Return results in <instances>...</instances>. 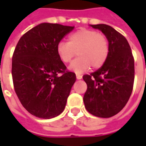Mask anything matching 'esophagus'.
<instances>
[{
    "instance_id": "34e87169",
    "label": "esophagus",
    "mask_w": 146,
    "mask_h": 146,
    "mask_svg": "<svg viewBox=\"0 0 146 146\" xmlns=\"http://www.w3.org/2000/svg\"><path fill=\"white\" fill-rule=\"evenodd\" d=\"M76 79L77 80H81L82 76H80V75H76Z\"/></svg>"
}]
</instances>
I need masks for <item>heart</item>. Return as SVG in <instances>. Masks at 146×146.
Here are the masks:
<instances>
[{
  "mask_svg": "<svg viewBox=\"0 0 146 146\" xmlns=\"http://www.w3.org/2000/svg\"><path fill=\"white\" fill-rule=\"evenodd\" d=\"M78 54L70 65V70L76 74H81L90 69L100 68L106 62L109 53V44L103 34L90 29H81L70 34L67 42L60 41L56 46V53L62 63H69Z\"/></svg>",
  "mask_w": 146,
  "mask_h": 146,
  "instance_id": "b5f03b06",
  "label": "heart"
}]
</instances>
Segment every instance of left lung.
<instances>
[{"instance_id":"left-lung-1","label":"left lung","mask_w":146,"mask_h":146,"mask_svg":"<svg viewBox=\"0 0 146 146\" xmlns=\"http://www.w3.org/2000/svg\"><path fill=\"white\" fill-rule=\"evenodd\" d=\"M103 33L109 42V53L103 66L83 76L87 84L84 102L88 111L100 118H110L123 109L134 84V58L126 38L106 24L91 25Z\"/></svg>"}]
</instances>
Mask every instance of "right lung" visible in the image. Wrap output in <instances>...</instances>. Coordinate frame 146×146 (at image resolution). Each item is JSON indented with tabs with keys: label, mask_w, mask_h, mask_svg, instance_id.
Returning a JSON list of instances; mask_svg holds the SVG:
<instances>
[{
	"label": "right lung",
	"mask_w": 146,
	"mask_h": 146,
	"mask_svg": "<svg viewBox=\"0 0 146 146\" xmlns=\"http://www.w3.org/2000/svg\"><path fill=\"white\" fill-rule=\"evenodd\" d=\"M73 29L58 23H40L26 32L14 49V91L23 106L36 117L52 119L64 110L76 76L59 60L56 46Z\"/></svg>",
	"instance_id": "1"
}]
</instances>
